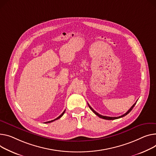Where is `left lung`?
<instances>
[{
  "mask_svg": "<svg viewBox=\"0 0 156 156\" xmlns=\"http://www.w3.org/2000/svg\"><path fill=\"white\" fill-rule=\"evenodd\" d=\"M137 101L134 103V104L131 107V108L126 113H124L123 115H121V116H119V117H107V116H104V115H100V114H99L98 113H97V112H95L94 110H93L90 105H89V104L88 103V106H89V107H90V108L93 111V112L94 113L95 115H97V116H98L100 118H101V119H105V120H115V119H120V118H122V117H124V116H126V115H127L128 113H129L130 112H131V110L133 109V107L136 105V103H137Z\"/></svg>",
  "mask_w": 156,
  "mask_h": 156,
  "instance_id": "obj_1",
  "label": "left lung"
}]
</instances>
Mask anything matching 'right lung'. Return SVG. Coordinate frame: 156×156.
Segmentation results:
<instances>
[{
	"label": "right lung",
	"instance_id": "1",
	"mask_svg": "<svg viewBox=\"0 0 156 156\" xmlns=\"http://www.w3.org/2000/svg\"><path fill=\"white\" fill-rule=\"evenodd\" d=\"M65 111H64V112H63V113H62L61 114V115H59V116L58 117H57L56 119H54V120H51V121H48V122H46L45 123H51V122H54L55 120H58V119H60V118H61V117L62 116H63V114L65 113Z\"/></svg>",
	"mask_w": 156,
	"mask_h": 156
}]
</instances>
